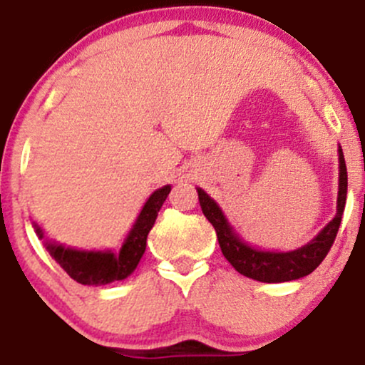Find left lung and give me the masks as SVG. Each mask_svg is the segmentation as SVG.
Returning a JSON list of instances; mask_svg holds the SVG:
<instances>
[{"mask_svg":"<svg viewBox=\"0 0 365 365\" xmlns=\"http://www.w3.org/2000/svg\"><path fill=\"white\" fill-rule=\"evenodd\" d=\"M338 159H340V183H338L336 216L309 244L297 250H290V252L261 250L247 244L237 235V232L228 223L221 207L202 188H197L200 207H202L204 216L207 217L209 223L215 226L221 252L238 273L262 283H283L311 274L324 261L334 238H336L338 228H340L343 209H345L346 202V187H349L345 158H343L341 148H338Z\"/></svg>","mask_w":365,"mask_h":365,"instance_id":"1","label":"left lung"}]
</instances>
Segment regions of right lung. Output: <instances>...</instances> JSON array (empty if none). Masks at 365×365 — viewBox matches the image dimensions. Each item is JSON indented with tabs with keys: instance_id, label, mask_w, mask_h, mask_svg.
<instances>
[{
	"instance_id": "right-lung-1",
	"label": "right lung",
	"mask_w": 365,
	"mask_h": 365,
	"mask_svg": "<svg viewBox=\"0 0 365 365\" xmlns=\"http://www.w3.org/2000/svg\"><path fill=\"white\" fill-rule=\"evenodd\" d=\"M171 190L170 185H165L153 192L148 202L142 207L135 225L130 230L128 237L125 238L120 252L115 254L111 250H77L70 247L54 244V242H46V249L51 254L70 278L81 284H108L111 282H120L133 273V269L139 264L140 257L145 252V244H148V235L150 228L154 226L159 209L166 200ZM36 233L43 238V230L34 225Z\"/></svg>"
}]
</instances>
